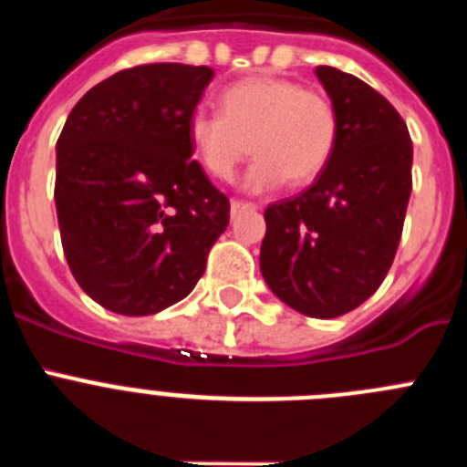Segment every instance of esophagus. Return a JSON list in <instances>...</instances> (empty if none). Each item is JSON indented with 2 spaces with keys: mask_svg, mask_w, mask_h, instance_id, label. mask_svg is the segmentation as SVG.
<instances>
[{
  "mask_svg": "<svg viewBox=\"0 0 467 467\" xmlns=\"http://www.w3.org/2000/svg\"><path fill=\"white\" fill-rule=\"evenodd\" d=\"M259 205L254 203H245V201H231V217H236L241 213H254Z\"/></svg>",
  "mask_w": 467,
  "mask_h": 467,
  "instance_id": "esophagus-1",
  "label": "esophagus"
}]
</instances>
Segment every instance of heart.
Listing matches in <instances>:
<instances>
[{
  "mask_svg": "<svg viewBox=\"0 0 467 467\" xmlns=\"http://www.w3.org/2000/svg\"><path fill=\"white\" fill-rule=\"evenodd\" d=\"M220 105L222 111L193 109L187 121L193 159L214 180L236 175L250 147L257 156L243 187L253 193L271 192L287 177L295 184L308 182L332 159L339 117L320 90L257 77L222 90Z\"/></svg>",
  "mask_w": 467,
  "mask_h": 467,
  "instance_id": "heart-1",
  "label": "heart"
}]
</instances>
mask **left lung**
<instances>
[{
	"instance_id": "1",
	"label": "left lung",
	"mask_w": 467,
	"mask_h": 467,
	"mask_svg": "<svg viewBox=\"0 0 467 467\" xmlns=\"http://www.w3.org/2000/svg\"><path fill=\"white\" fill-rule=\"evenodd\" d=\"M339 138L316 182L264 213V280L308 317H339L386 278L411 193V138L381 93L337 67H316Z\"/></svg>"
}]
</instances>
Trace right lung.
<instances>
[{"instance_id": "add662e5", "label": "right lung", "mask_w": 467, "mask_h": 467, "mask_svg": "<svg viewBox=\"0 0 467 467\" xmlns=\"http://www.w3.org/2000/svg\"><path fill=\"white\" fill-rule=\"evenodd\" d=\"M154 63L100 81L56 144V210L69 271L107 311L151 316L203 275L229 198L192 159L187 121L213 81Z\"/></svg>"}]
</instances>
